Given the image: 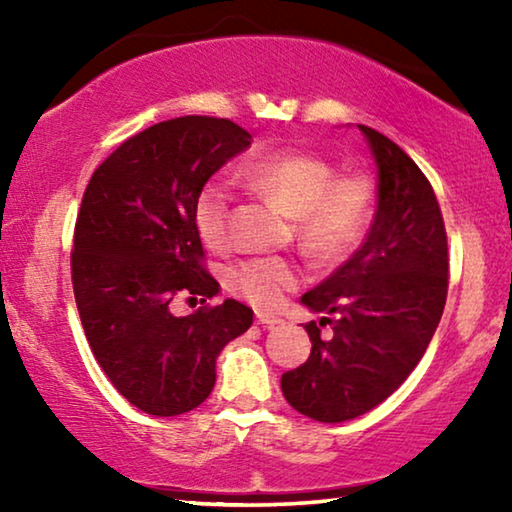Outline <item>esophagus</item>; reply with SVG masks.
I'll list each match as a JSON object with an SVG mask.
<instances>
[{
  "mask_svg": "<svg viewBox=\"0 0 512 512\" xmlns=\"http://www.w3.org/2000/svg\"><path fill=\"white\" fill-rule=\"evenodd\" d=\"M256 321L261 326H277L279 317H275V314H268V312H256Z\"/></svg>",
  "mask_w": 512,
  "mask_h": 512,
  "instance_id": "obj_1",
  "label": "esophagus"
}]
</instances>
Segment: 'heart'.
<instances>
[{
    "label": "heart",
    "instance_id": "1",
    "mask_svg": "<svg viewBox=\"0 0 512 512\" xmlns=\"http://www.w3.org/2000/svg\"><path fill=\"white\" fill-rule=\"evenodd\" d=\"M256 193L293 216V233L307 254L340 261L359 247L375 209V179L366 170L335 172L331 160L312 151L282 149L242 167ZM233 209V188L212 177L193 202L195 228L207 247H223ZM300 282L296 263L282 256L244 258L228 270V286L247 303L275 310Z\"/></svg>",
    "mask_w": 512,
    "mask_h": 512
}]
</instances>
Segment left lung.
Wrapping results in <instances>:
<instances>
[{"label":"left lung","mask_w":512,"mask_h":512,"mask_svg":"<svg viewBox=\"0 0 512 512\" xmlns=\"http://www.w3.org/2000/svg\"><path fill=\"white\" fill-rule=\"evenodd\" d=\"M377 165V212L366 242L303 305L324 312L305 324L312 352L282 375L293 410L317 422H347L401 387L422 359L447 298V235L436 193L408 153L368 125ZM328 323L334 335L320 338Z\"/></svg>","instance_id":"1"}]
</instances>
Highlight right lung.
Returning a JSON list of instances; mask_svg holds the SVG:
<instances>
[{
	"mask_svg": "<svg viewBox=\"0 0 512 512\" xmlns=\"http://www.w3.org/2000/svg\"><path fill=\"white\" fill-rule=\"evenodd\" d=\"M251 144L228 118L181 116L125 139L90 177L74 228L72 284L83 331L118 394L174 417L212 394L216 356L254 321L202 265L193 202L200 186ZM177 295L203 307L174 318Z\"/></svg>",
	"mask_w": 512,
	"mask_h": 512,
	"instance_id": "right-lung-1",
	"label": "right lung"
}]
</instances>
